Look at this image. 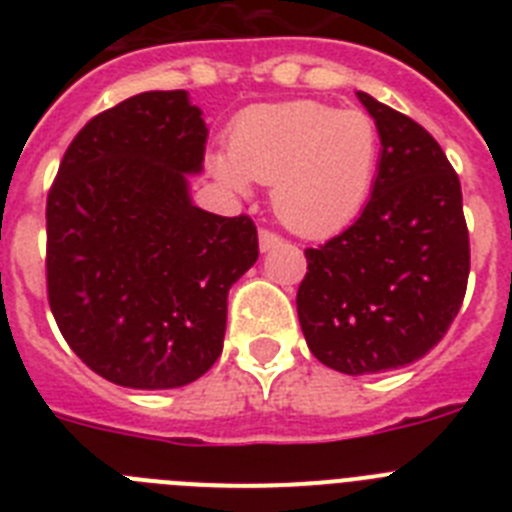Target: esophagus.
Instances as JSON below:
<instances>
[{
  "mask_svg": "<svg viewBox=\"0 0 512 512\" xmlns=\"http://www.w3.org/2000/svg\"><path fill=\"white\" fill-rule=\"evenodd\" d=\"M279 243H282V235L279 233H274V230H269V228L259 230V246L264 253L271 251V248H277Z\"/></svg>",
  "mask_w": 512,
  "mask_h": 512,
  "instance_id": "esophagus-1",
  "label": "esophagus"
}]
</instances>
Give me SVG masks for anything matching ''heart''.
Instances as JSON below:
<instances>
[{
	"mask_svg": "<svg viewBox=\"0 0 512 512\" xmlns=\"http://www.w3.org/2000/svg\"><path fill=\"white\" fill-rule=\"evenodd\" d=\"M377 164L374 117L312 99L251 107L233 122L228 153L210 158L212 174L235 192L274 184V212L300 235L346 228L369 200Z\"/></svg>",
	"mask_w": 512,
	"mask_h": 512,
	"instance_id": "b5f03b06",
	"label": "heart"
}]
</instances>
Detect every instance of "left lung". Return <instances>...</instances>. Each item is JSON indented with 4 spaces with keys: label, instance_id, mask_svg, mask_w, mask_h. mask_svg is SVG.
<instances>
[{
    "label": "left lung",
    "instance_id": "left-lung-1",
    "mask_svg": "<svg viewBox=\"0 0 512 512\" xmlns=\"http://www.w3.org/2000/svg\"><path fill=\"white\" fill-rule=\"evenodd\" d=\"M382 140L372 200L354 225L305 248L297 315L312 356L343 374L423 359L454 323L469 230L454 166L423 125L359 92Z\"/></svg>",
    "mask_w": 512,
    "mask_h": 512
}]
</instances>
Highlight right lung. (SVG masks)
<instances>
[{
  "mask_svg": "<svg viewBox=\"0 0 512 512\" xmlns=\"http://www.w3.org/2000/svg\"><path fill=\"white\" fill-rule=\"evenodd\" d=\"M207 128L184 89L143 92L84 125L45 205L48 305L107 382L171 390L223 351L228 292L259 259L248 215L189 200Z\"/></svg>",
  "mask_w": 512,
  "mask_h": 512,
  "instance_id": "add662e5",
  "label": "right lung"
}]
</instances>
